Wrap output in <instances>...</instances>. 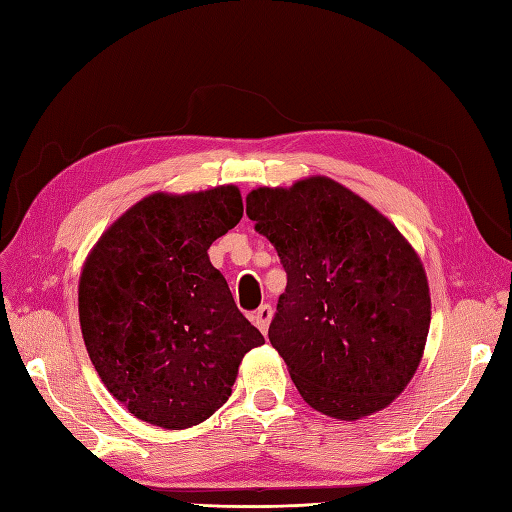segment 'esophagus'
Masks as SVG:
<instances>
[{
  "instance_id": "1",
  "label": "esophagus",
  "mask_w": 512,
  "mask_h": 512,
  "mask_svg": "<svg viewBox=\"0 0 512 512\" xmlns=\"http://www.w3.org/2000/svg\"><path fill=\"white\" fill-rule=\"evenodd\" d=\"M271 318H273V307L269 305V303H265V305H260L256 312L252 314V322L256 324V327L267 335V331H269V324H271Z\"/></svg>"
}]
</instances>
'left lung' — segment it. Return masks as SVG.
Instances as JSON below:
<instances>
[{"instance_id": "left-lung-1", "label": "left lung", "mask_w": 512, "mask_h": 512, "mask_svg": "<svg viewBox=\"0 0 512 512\" xmlns=\"http://www.w3.org/2000/svg\"><path fill=\"white\" fill-rule=\"evenodd\" d=\"M288 273L269 342L301 397L339 421L391 406L421 365L431 297L397 226L331 177L245 198Z\"/></svg>"}]
</instances>
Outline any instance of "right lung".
Listing matches in <instances>:
<instances>
[{"mask_svg":"<svg viewBox=\"0 0 512 512\" xmlns=\"http://www.w3.org/2000/svg\"><path fill=\"white\" fill-rule=\"evenodd\" d=\"M243 218L237 185L153 192L108 226L79 280L89 359L119 404L164 429L222 408L265 337L235 305L207 250Z\"/></svg>","mask_w":512,"mask_h":512,"instance_id":"obj_1","label":"right lung"}]
</instances>
